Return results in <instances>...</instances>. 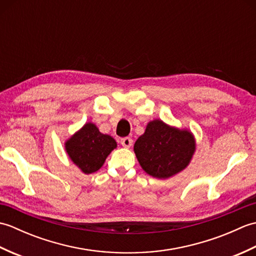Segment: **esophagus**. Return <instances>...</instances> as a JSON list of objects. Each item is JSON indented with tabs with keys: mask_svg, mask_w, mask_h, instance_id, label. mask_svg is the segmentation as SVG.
<instances>
[{
	"mask_svg": "<svg viewBox=\"0 0 256 256\" xmlns=\"http://www.w3.org/2000/svg\"><path fill=\"white\" fill-rule=\"evenodd\" d=\"M121 144L124 146V148H131L133 144V140L131 138H121Z\"/></svg>",
	"mask_w": 256,
	"mask_h": 256,
	"instance_id": "esophagus-1",
	"label": "esophagus"
}]
</instances>
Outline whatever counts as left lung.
Returning <instances> with one entry per match:
<instances>
[{"label":"left lung","mask_w":256,"mask_h":256,"mask_svg":"<svg viewBox=\"0 0 256 256\" xmlns=\"http://www.w3.org/2000/svg\"><path fill=\"white\" fill-rule=\"evenodd\" d=\"M194 148L192 132L170 126L160 120L150 122L134 144L140 165L148 175L158 179L170 178L184 170Z\"/></svg>","instance_id":"8db88e82"}]
</instances>
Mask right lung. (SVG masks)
<instances>
[{
  "label": "right lung",
  "instance_id": "1",
  "mask_svg": "<svg viewBox=\"0 0 256 256\" xmlns=\"http://www.w3.org/2000/svg\"><path fill=\"white\" fill-rule=\"evenodd\" d=\"M67 153L82 172L92 174L104 164L108 155L116 148V140L102 134L94 123H86L66 144Z\"/></svg>",
  "mask_w": 256,
  "mask_h": 256
}]
</instances>
